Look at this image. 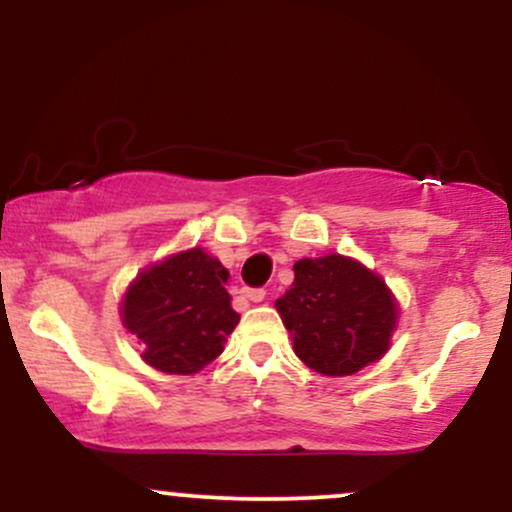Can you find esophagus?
I'll use <instances>...</instances> for the list:
<instances>
[{
  "mask_svg": "<svg viewBox=\"0 0 512 512\" xmlns=\"http://www.w3.org/2000/svg\"><path fill=\"white\" fill-rule=\"evenodd\" d=\"M243 296L248 298V301H252V303H262L264 296H267V291H264V289H245Z\"/></svg>",
  "mask_w": 512,
  "mask_h": 512,
  "instance_id": "1",
  "label": "esophagus"
}]
</instances>
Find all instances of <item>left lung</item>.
<instances>
[{"instance_id": "8db88e82", "label": "left lung", "mask_w": 512, "mask_h": 512, "mask_svg": "<svg viewBox=\"0 0 512 512\" xmlns=\"http://www.w3.org/2000/svg\"><path fill=\"white\" fill-rule=\"evenodd\" d=\"M293 272L291 289L274 305L305 366L354 375L385 356L399 308L378 274L344 255L305 257Z\"/></svg>"}]
</instances>
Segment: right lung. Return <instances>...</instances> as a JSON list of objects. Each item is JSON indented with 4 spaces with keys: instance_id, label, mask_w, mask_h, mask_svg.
Segmentation results:
<instances>
[{
    "instance_id": "1",
    "label": "right lung",
    "mask_w": 512,
    "mask_h": 512,
    "mask_svg": "<svg viewBox=\"0 0 512 512\" xmlns=\"http://www.w3.org/2000/svg\"><path fill=\"white\" fill-rule=\"evenodd\" d=\"M226 267L192 248L139 272L122 298V322L144 344L142 358L163 373L192 375L209 366L236 330Z\"/></svg>"
}]
</instances>
